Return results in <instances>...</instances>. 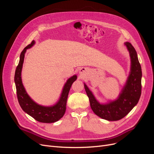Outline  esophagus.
<instances>
[{"instance_id":"obj_1","label":"esophagus","mask_w":154,"mask_h":154,"mask_svg":"<svg viewBox=\"0 0 154 154\" xmlns=\"http://www.w3.org/2000/svg\"><path fill=\"white\" fill-rule=\"evenodd\" d=\"M86 72V69L85 68H81L80 69V71H79V72L81 74V75H83Z\"/></svg>"}]
</instances>
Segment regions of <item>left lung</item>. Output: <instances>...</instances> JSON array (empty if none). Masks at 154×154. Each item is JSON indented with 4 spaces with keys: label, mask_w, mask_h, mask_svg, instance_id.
<instances>
[{
    "label": "left lung",
    "mask_w": 154,
    "mask_h": 154,
    "mask_svg": "<svg viewBox=\"0 0 154 154\" xmlns=\"http://www.w3.org/2000/svg\"><path fill=\"white\" fill-rule=\"evenodd\" d=\"M125 45L130 57V71L117 99L106 103H100L84 83L92 111L100 118L108 121H118L123 118L137 104L141 94L142 71L136 51L128 42Z\"/></svg>",
    "instance_id": "left-lung-1"
}]
</instances>
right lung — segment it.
I'll return each mask as SVG.
<instances>
[{"instance_id":"add662e5","label":"right lung","mask_w":154,"mask_h":154,"mask_svg":"<svg viewBox=\"0 0 154 154\" xmlns=\"http://www.w3.org/2000/svg\"><path fill=\"white\" fill-rule=\"evenodd\" d=\"M35 44V41L32 40V42L26 46L22 51L19 63L15 70V83L18 101L22 110L38 122L45 123H54L61 119L66 112V103L70 88L73 82L76 80L77 76L73 75L67 80L63 87L58 101L54 105L48 106L36 103L27 93L23 85L21 76L25 53L27 49L32 47Z\"/></svg>"}]
</instances>
